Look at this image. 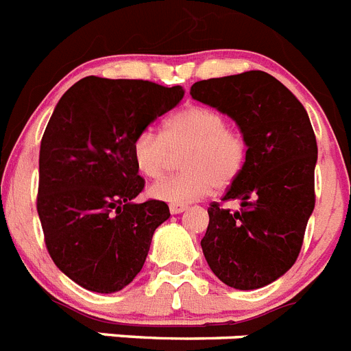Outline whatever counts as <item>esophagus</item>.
Listing matches in <instances>:
<instances>
[{"label":"esophagus","instance_id":"esophagus-1","mask_svg":"<svg viewBox=\"0 0 351 351\" xmlns=\"http://www.w3.org/2000/svg\"><path fill=\"white\" fill-rule=\"evenodd\" d=\"M169 209H170V213H172V215H179V213L186 211L188 206L186 204H170Z\"/></svg>","mask_w":351,"mask_h":351}]
</instances>
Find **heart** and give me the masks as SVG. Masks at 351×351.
I'll return each mask as SVG.
<instances>
[{
	"mask_svg": "<svg viewBox=\"0 0 351 351\" xmlns=\"http://www.w3.org/2000/svg\"><path fill=\"white\" fill-rule=\"evenodd\" d=\"M181 173L151 186V197L184 204L206 197L213 188L234 182L247 161V140L227 125L213 108L190 104L167 119L161 133L143 131L133 142L134 167L143 178L158 181L169 172L172 154L181 152Z\"/></svg>",
	"mask_w": 351,
	"mask_h": 351,
	"instance_id": "1",
	"label": "heart"
}]
</instances>
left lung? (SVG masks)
<instances>
[{
    "mask_svg": "<svg viewBox=\"0 0 351 351\" xmlns=\"http://www.w3.org/2000/svg\"><path fill=\"white\" fill-rule=\"evenodd\" d=\"M191 97L217 108L247 140V161L221 200L209 206L200 241L213 274L234 289H257L282 277L300 254L314 209L318 145L305 108L282 83L248 71L193 83Z\"/></svg>",
    "mask_w": 351,
    "mask_h": 351,
    "instance_id": "8db88e82",
    "label": "left lung"
}]
</instances>
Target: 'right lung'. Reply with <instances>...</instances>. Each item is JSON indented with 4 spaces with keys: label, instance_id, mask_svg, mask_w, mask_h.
I'll use <instances>...</instances> for the list:
<instances>
[{
    "label": "right lung",
    "instance_id": "1",
    "mask_svg": "<svg viewBox=\"0 0 351 351\" xmlns=\"http://www.w3.org/2000/svg\"><path fill=\"white\" fill-rule=\"evenodd\" d=\"M182 95L181 86L86 76L62 95L47 122L37 195L44 241L55 265L88 291L128 286L170 217L161 200H133L145 186L133 142Z\"/></svg>",
    "mask_w": 351,
    "mask_h": 351
}]
</instances>
